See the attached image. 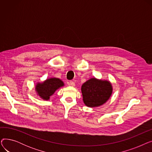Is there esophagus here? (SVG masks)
Returning a JSON list of instances; mask_svg holds the SVG:
<instances>
[{"label": "esophagus", "mask_w": 152, "mask_h": 152, "mask_svg": "<svg viewBox=\"0 0 152 152\" xmlns=\"http://www.w3.org/2000/svg\"><path fill=\"white\" fill-rule=\"evenodd\" d=\"M68 84L69 85V86H75V83L73 81H69V82L68 83Z\"/></svg>", "instance_id": "34e87169"}]
</instances>
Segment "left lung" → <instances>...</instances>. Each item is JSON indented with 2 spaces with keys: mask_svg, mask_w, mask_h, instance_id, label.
<instances>
[{
  "mask_svg": "<svg viewBox=\"0 0 152 152\" xmlns=\"http://www.w3.org/2000/svg\"><path fill=\"white\" fill-rule=\"evenodd\" d=\"M83 101L89 107H99L105 103L112 93V87L107 81L92 78L81 87Z\"/></svg>",
  "mask_w": 152,
  "mask_h": 152,
  "instance_id": "obj_1",
  "label": "left lung"
}]
</instances>
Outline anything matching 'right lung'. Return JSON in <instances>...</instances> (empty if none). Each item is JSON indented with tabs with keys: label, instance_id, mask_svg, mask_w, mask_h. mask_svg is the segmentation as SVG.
<instances>
[{
	"label": "right lung",
	"instance_id": "right-lung-1",
	"mask_svg": "<svg viewBox=\"0 0 152 152\" xmlns=\"http://www.w3.org/2000/svg\"><path fill=\"white\" fill-rule=\"evenodd\" d=\"M64 85L63 83L58 78H50L47 79L44 83L36 86V89L39 95L44 100H49L50 97L55 91Z\"/></svg>",
	"mask_w": 152,
	"mask_h": 152
}]
</instances>
